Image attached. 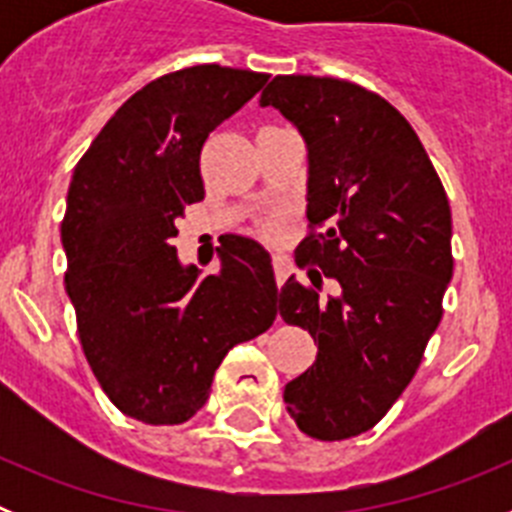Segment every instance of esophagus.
<instances>
[{"label":"esophagus","instance_id":"esophagus-1","mask_svg":"<svg viewBox=\"0 0 512 512\" xmlns=\"http://www.w3.org/2000/svg\"><path fill=\"white\" fill-rule=\"evenodd\" d=\"M271 261H274V274H277V282L284 284V279H287L289 271H292V261H289V256H284V253H274V256H271Z\"/></svg>","mask_w":512,"mask_h":512}]
</instances>
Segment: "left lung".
<instances>
[{"label":"left lung","mask_w":512,"mask_h":512,"mask_svg":"<svg viewBox=\"0 0 512 512\" xmlns=\"http://www.w3.org/2000/svg\"><path fill=\"white\" fill-rule=\"evenodd\" d=\"M259 104L307 148V220L320 233L297 246V264L315 287H338L323 300L292 274L279 289V315L318 338V361L287 382L284 402L302 433L341 441L384 418L441 323L449 200L410 122L379 94L292 74L271 79Z\"/></svg>","instance_id":"obj_1"}]
</instances>
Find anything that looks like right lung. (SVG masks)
I'll use <instances>...</instances> for the list:
<instances>
[{
    "instance_id": "obj_1",
    "label": "right lung",
    "mask_w": 512,
    "mask_h": 512,
    "mask_svg": "<svg viewBox=\"0 0 512 512\" xmlns=\"http://www.w3.org/2000/svg\"><path fill=\"white\" fill-rule=\"evenodd\" d=\"M266 79L217 63L161 76L110 117L71 176L61 243L81 346L115 408L143 423L179 425L205 408L225 354L277 318L259 241L233 235L217 274L171 246L176 217L205 200L207 135Z\"/></svg>"
}]
</instances>
